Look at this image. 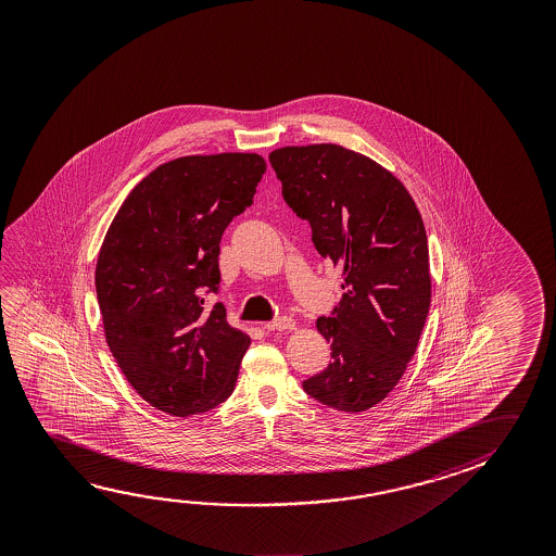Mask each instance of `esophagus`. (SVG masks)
I'll return each mask as SVG.
<instances>
[{
	"mask_svg": "<svg viewBox=\"0 0 556 556\" xmlns=\"http://www.w3.org/2000/svg\"><path fill=\"white\" fill-rule=\"evenodd\" d=\"M296 321L289 318V316H281V318H275L274 321L265 324V329H277V331H287V329H294Z\"/></svg>",
	"mask_w": 556,
	"mask_h": 556,
	"instance_id": "34e87169",
	"label": "esophagus"
}]
</instances>
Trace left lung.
Listing matches in <instances>:
<instances>
[{
	"label": "left lung",
	"instance_id": "1",
	"mask_svg": "<svg viewBox=\"0 0 556 556\" xmlns=\"http://www.w3.org/2000/svg\"><path fill=\"white\" fill-rule=\"evenodd\" d=\"M282 198L343 271V299L316 321L331 363L302 382L319 403L363 413L392 392L427 321V230L405 186L372 159L333 143L269 155Z\"/></svg>",
	"mask_w": 556,
	"mask_h": 556
}]
</instances>
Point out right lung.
I'll return each mask as SVG.
<instances>
[{
  "label": "right lung",
  "instance_id": "right-lung-1",
  "mask_svg": "<svg viewBox=\"0 0 556 556\" xmlns=\"http://www.w3.org/2000/svg\"><path fill=\"white\" fill-rule=\"evenodd\" d=\"M255 153L164 163L129 191L94 271L112 355L147 403L174 417L215 409L237 383L250 337L217 302L220 237L254 201Z\"/></svg>",
  "mask_w": 556,
  "mask_h": 556
}]
</instances>
